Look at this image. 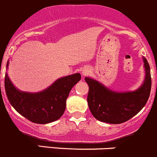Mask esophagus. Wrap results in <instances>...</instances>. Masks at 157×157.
<instances>
[{"instance_id":"34e87169","label":"esophagus","mask_w":157,"mask_h":157,"mask_svg":"<svg viewBox=\"0 0 157 157\" xmlns=\"http://www.w3.org/2000/svg\"><path fill=\"white\" fill-rule=\"evenodd\" d=\"M89 72L90 71H89V69H88V68H87V67L83 68V69L82 70V75L83 77L86 76V75L89 73Z\"/></svg>"}]
</instances>
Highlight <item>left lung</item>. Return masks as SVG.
<instances>
[{
  "label": "left lung",
  "mask_w": 157,
  "mask_h": 157,
  "mask_svg": "<svg viewBox=\"0 0 157 157\" xmlns=\"http://www.w3.org/2000/svg\"><path fill=\"white\" fill-rule=\"evenodd\" d=\"M145 70L144 81L135 91H112L95 79L85 77L89 87L88 104L90 111L97 120L105 123L121 124L130 120L145 106L151 89L149 63L143 57Z\"/></svg>",
  "instance_id": "1"
}]
</instances>
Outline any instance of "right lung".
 <instances>
[{
  "instance_id": "1",
  "label": "right lung",
  "mask_w": 157,
  "mask_h": 157,
  "mask_svg": "<svg viewBox=\"0 0 157 157\" xmlns=\"http://www.w3.org/2000/svg\"><path fill=\"white\" fill-rule=\"evenodd\" d=\"M8 66L7 61V69ZM80 80V73L72 74L58 78L43 91L33 93L16 88L6 72L4 86L10 105L20 114L33 123L45 124L62 117L69 92Z\"/></svg>"
}]
</instances>
